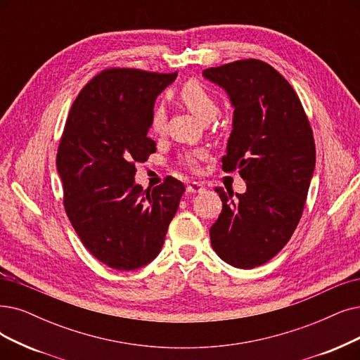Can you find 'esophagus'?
Returning <instances> with one entry per match:
<instances>
[{"mask_svg": "<svg viewBox=\"0 0 360 360\" xmlns=\"http://www.w3.org/2000/svg\"><path fill=\"white\" fill-rule=\"evenodd\" d=\"M204 191H205V188H204L202 183L192 181V183L188 184V192L189 193H200V192H204Z\"/></svg>", "mask_w": 360, "mask_h": 360, "instance_id": "1", "label": "esophagus"}]
</instances>
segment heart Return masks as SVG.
Listing matches in <instances>:
<instances>
[{
	"instance_id": "1",
	"label": "heart",
	"mask_w": 360,
	"mask_h": 360,
	"mask_svg": "<svg viewBox=\"0 0 360 360\" xmlns=\"http://www.w3.org/2000/svg\"><path fill=\"white\" fill-rule=\"evenodd\" d=\"M180 102L188 108L196 118L200 121L214 120L219 113V105L217 100L214 98L211 91L198 81H188L183 84V87L179 91ZM165 125V110L161 106H155L150 113V130L155 134H161L164 131ZM207 158V153L204 150H195L188 152L181 156L183 164L191 168L198 169L199 161H202Z\"/></svg>"
}]
</instances>
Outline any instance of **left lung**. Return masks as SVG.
<instances>
[{
    "instance_id": "left-lung-1",
    "label": "left lung",
    "mask_w": 360,
    "mask_h": 360,
    "mask_svg": "<svg viewBox=\"0 0 360 360\" xmlns=\"http://www.w3.org/2000/svg\"><path fill=\"white\" fill-rule=\"evenodd\" d=\"M202 75L235 109L223 169L238 168L247 181L245 193L235 198L215 188L223 210L210 229L211 245L227 264L252 269L286 245L303 214L316 162L311 127L290 82L262 60H238Z\"/></svg>"
}]
</instances>
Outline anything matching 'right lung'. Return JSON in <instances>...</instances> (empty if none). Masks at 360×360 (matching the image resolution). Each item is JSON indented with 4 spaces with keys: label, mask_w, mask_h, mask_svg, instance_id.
<instances>
[{
    "label": "right lung",
    "mask_w": 360,
    "mask_h": 360,
    "mask_svg": "<svg viewBox=\"0 0 360 360\" xmlns=\"http://www.w3.org/2000/svg\"><path fill=\"white\" fill-rule=\"evenodd\" d=\"M130 68L100 72L72 105L57 150L63 202L75 232L98 262L136 270L161 252L184 184L167 177L152 191L134 181L148 161L155 100L176 79Z\"/></svg>",
    "instance_id": "obj_1"
}]
</instances>
